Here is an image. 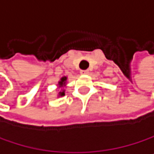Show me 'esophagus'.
<instances>
[{
    "label": "esophagus",
    "mask_w": 154,
    "mask_h": 154,
    "mask_svg": "<svg viewBox=\"0 0 154 154\" xmlns=\"http://www.w3.org/2000/svg\"><path fill=\"white\" fill-rule=\"evenodd\" d=\"M80 72H81V74H88L89 73V71L88 70H82Z\"/></svg>",
    "instance_id": "34e87169"
}]
</instances>
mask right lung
<instances>
[{
    "mask_svg": "<svg viewBox=\"0 0 154 154\" xmlns=\"http://www.w3.org/2000/svg\"><path fill=\"white\" fill-rule=\"evenodd\" d=\"M65 81H66V77L61 78V81L60 82V86H62L63 85V84L65 83ZM60 95H64V92H60Z\"/></svg>",
    "mask_w": 154,
    "mask_h": 154,
    "instance_id": "obj_1",
    "label": "right lung"
}]
</instances>
